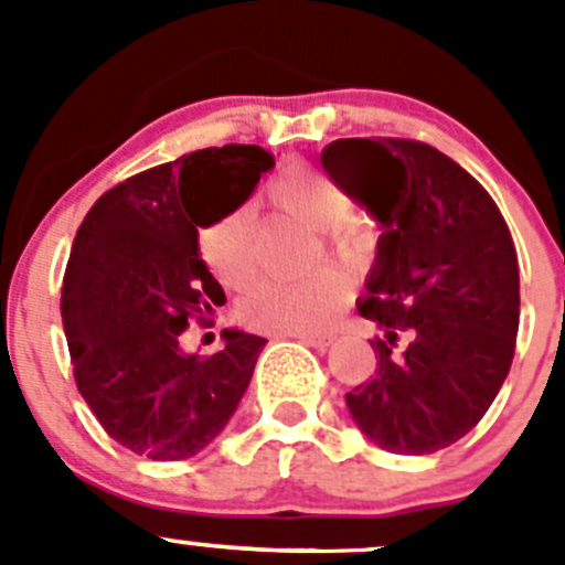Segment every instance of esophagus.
Here are the masks:
<instances>
[{
  "label": "esophagus",
  "instance_id": "esophagus-1",
  "mask_svg": "<svg viewBox=\"0 0 565 565\" xmlns=\"http://www.w3.org/2000/svg\"><path fill=\"white\" fill-rule=\"evenodd\" d=\"M294 339H299V342L311 344V348H317V351H328L333 344V337L331 333H291Z\"/></svg>",
  "mask_w": 565,
  "mask_h": 565
}]
</instances>
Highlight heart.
Segmentation results:
<instances>
[{
  "instance_id": "heart-1",
  "label": "heart",
  "mask_w": 565,
  "mask_h": 565,
  "mask_svg": "<svg viewBox=\"0 0 565 565\" xmlns=\"http://www.w3.org/2000/svg\"><path fill=\"white\" fill-rule=\"evenodd\" d=\"M271 203L313 232H326L328 246L344 259L364 252L367 234L351 214V198L313 167H288L268 189ZM198 252L223 286L237 288L254 274L252 217L232 209L198 234ZM351 297V286L337 268H322L306 279H259L239 299V319L271 333H308L331 326Z\"/></svg>"
}]
</instances>
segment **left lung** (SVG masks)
<instances>
[{"mask_svg": "<svg viewBox=\"0 0 565 565\" xmlns=\"http://www.w3.org/2000/svg\"><path fill=\"white\" fill-rule=\"evenodd\" d=\"M322 167L384 226L356 311L376 373L344 402L382 450L430 456L495 402L515 356L518 254L487 189L430 143L339 138Z\"/></svg>", "mask_w": 565, "mask_h": 565, "instance_id": "8db88e82", "label": "left lung"}]
</instances>
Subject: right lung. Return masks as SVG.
I'll return each mask as SVG.
<instances>
[{"instance_id": "add662e5", "label": "right lung", "mask_w": 565, "mask_h": 565, "mask_svg": "<svg viewBox=\"0 0 565 565\" xmlns=\"http://www.w3.org/2000/svg\"><path fill=\"white\" fill-rule=\"evenodd\" d=\"M274 167L252 143L189 152L104 192L70 248L62 322L78 393L109 438L152 461H183L221 436L266 339L223 331L212 356L181 333L226 302L198 228L239 209Z\"/></svg>"}]
</instances>
